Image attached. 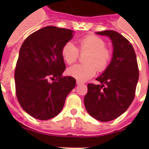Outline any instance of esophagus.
<instances>
[{
	"label": "esophagus",
	"instance_id": "1",
	"mask_svg": "<svg viewBox=\"0 0 149 149\" xmlns=\"http://www.w3.org/2000/svg\"><path fill=\"white\" fill-rule=\"evenodd\" d=\"M84 84V82L80 81V80H78V79H77V85H80V84Z\"/></svg>",
	"mask_w": 149,
	"mask_h": 149
}]
</instances>
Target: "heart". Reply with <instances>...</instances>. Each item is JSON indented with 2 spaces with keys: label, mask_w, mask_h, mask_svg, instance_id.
Listing matches in <instances>:
<instances>
[{
  "label": "heart",
  "mask_w": 149,
  "mask_h": 149,
  "mask_svg": "<svg viewBox=\"0 0 149 149\" xmlns=\"http://www.w3.org/2000/svg\"><path fill=\"white\" fill-rule=\"evenodd\" d=\"M80 53H88L85 57L86 64H76L68 68L67 73L78 80L84 81L93 77L97 71L104 72L108 67L112 58V52L106 46V42L99 36L89 35L79 40V49L72 42H65L61 54L65 63L72 64Z\"/></svg>",
  "instance_id": "b5f03b06"
}]
</instances>
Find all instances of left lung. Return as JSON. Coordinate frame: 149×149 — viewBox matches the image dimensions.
Returning a JSON list of instances; mask_svg holds the SVG:
<instances>
[{"label": "left lung", "instance_id": "8db88e82", "mask_svg": "<svg viewBox=\"0 0 149 149\" xmlns=\"http://www.w3.org/2000/svg\"><path fill=\"white\" fill-rule=\"evenodd\" d=\"M110 37L113 44V58L97 80L89 84L84 105L89 114L103 122L114 120L127 111L135 96L139 70L136 54L130 42L112 30L98 31Z\"/></svg>", "mask_w": 149, "mask_h": 149}]
</instances>
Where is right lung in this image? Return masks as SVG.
<instances>
[{
  "label": "right lung",
  "mask_w": 149,
  "mask_h": 149,
  "mask_svg": "<svg viewBox=\"0 0 149 149\" xmlns=\"http://www.w3.org/2000/svg\"><path fill=\"white\" fill-rule=\"evenodd\" d=\"M73 31L47 26L28 36L21 46L15 71V92L25 112L38 120L60 113L65 98L76 86L65 69L61 50Z\"/></svg>",
  "instance_id": "obj_1"
}]
</instances>
